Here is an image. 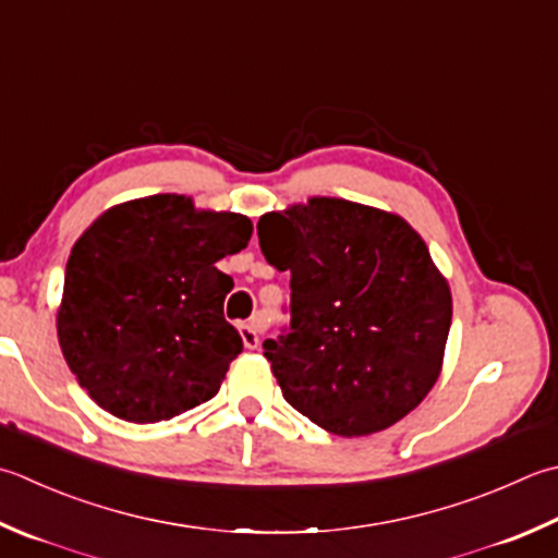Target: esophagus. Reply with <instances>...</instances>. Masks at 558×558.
<instances>
[{"instance_id":"esophagus-1","label":"esophagus","mask_w":558,"mask_h":558,"mask_svg":"<svg viewBox=\"0 0 558 558\" xmlns=\"http://www.w3.org/2000/svg\"><path fill=\"white\" fill-rule=\"evenodd\" d=\"M239 333H242V341L248 351H256V348L260 345V324L256 319L239 326Z\"/></svg>"}]
</instances>
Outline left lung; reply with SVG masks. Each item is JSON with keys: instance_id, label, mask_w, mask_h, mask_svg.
<instances>
[{"instance_id": "1", "label": "left lung", "mask_w": 558, "mask_h": 558, "mask_svg": "<svg viewBox=\"0 0 558 558\" xmlns=\"http://www.w3.org/2000/svg\"><path fill=\"white\" fill-rule=\"evenodd\" d=\"M258 244L290 270V333L264 341L292 409L341 438L389 428L440 377L450 286L403 217L343 198L260 215Z\"/></svg>"}]
</instances>
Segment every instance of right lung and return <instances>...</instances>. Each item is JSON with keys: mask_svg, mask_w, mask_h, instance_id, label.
I'll list each match as a JSON object with an SVG mask.
<instances>
[{"mask_svg": "<svg viewBox=\"0 0 558 558\" xmlns=\"http://www.w3.org/2000/svg\"><path fill=\"white\" fill-rule=\"evenodd\" d=\"M251 232L246 215L159 193L113 205L76 239L58 341L98 407L157 423L220 391L244 343L222 312L234 282L215 264L246 248Z\"/></svg>", "mask_w": 558, "mask_h": 558, "instance_id": "1", "label": "right lung"}]
</instances>
